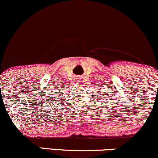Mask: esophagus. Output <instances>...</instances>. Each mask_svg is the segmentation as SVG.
I'll return each instance as SVG.
<instances>
[{"instance_id": "1", "label": "esophagus", "mask_w": 158, "mask_h": 158, "mask_svg": "<svg viewBox=\"0 0 158 158\" xmlns=\"http://www.w3.org/2000/svg\"><path fill=\"white\" fill-rule=\"evenodd\" d=\"M75 82H77V83H79V82H80V79H79V78H76Z\"/></svg>"}]
</instances>
